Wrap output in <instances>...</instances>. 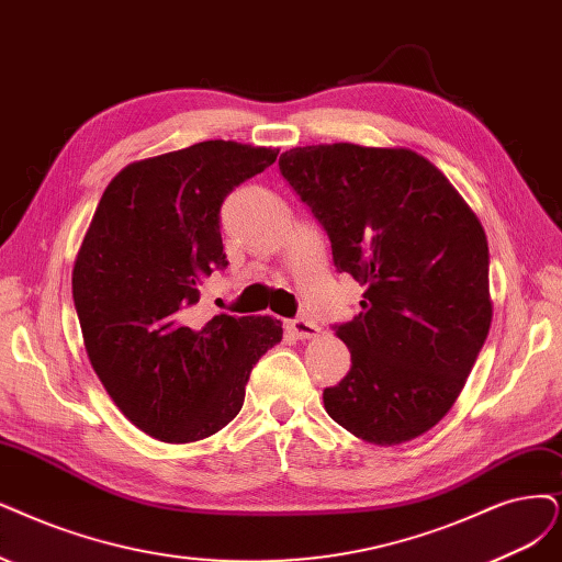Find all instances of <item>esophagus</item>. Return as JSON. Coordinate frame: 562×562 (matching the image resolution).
<instances>
[{
	"mask_svg": "<svg viewBox=\"0 0 562 562\" xmlns=\"http://www.w3.org/2000/svg\"><path fill=\"white\" fill-rule=\"evenodd\" d=\"M286 328L292 330V334H294L299 340H313V338H319V334H322V328H319L315 322H310V319H305V317L286 322Z\"/></svg>",
	"mask_w": 562,
	"mask_h": 562,
	"instance_id": "obj_1",
	"label": "esophagus"
}]
</instances>
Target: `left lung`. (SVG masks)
Masks as SVG:
<instances>
[{
    "label": "left lung",
    "mask_w": 562,
    "mask_h": 562,
    "mask_svg": "<svg viewBox=\"0 0 562 562\" xmlns=\"http://www.w3.org/2000/svg\"><path fill=\"white\" fill-rule=\"evenodd\" d=\"M280 171L324 224L336 268L366 286L361 313L336 328L351 368L324 389L328 417L370 445L419 438L461 396L491 328L480 217L409 148L305 145Z\"/></svg>",
    "instance_id": "8db88e82"
}]
</instances>
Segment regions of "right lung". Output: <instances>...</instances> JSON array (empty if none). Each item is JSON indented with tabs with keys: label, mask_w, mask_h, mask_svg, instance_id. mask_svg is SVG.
Instances as JSON below:
<instances>
[{
	"label": "right lung",
	"mask_w": 562,
	"mask_h": 562,
	"mask_svg": "<svg viewBox=\"0 0 562 562\" xmlns=\"http://www.w3.org/2000/svg\"><path fill=\"white\" fill-rule=\"evenodd\" d=\"M278 148L203 140L138 159L109 182L74 261L88 359L115 407L150 438H211L243 407L282 322L217 315L190 326L199 286L224 270L220 205Z\"/></svg>",
	"instance_id": "add662e5"
}]
</instances>
